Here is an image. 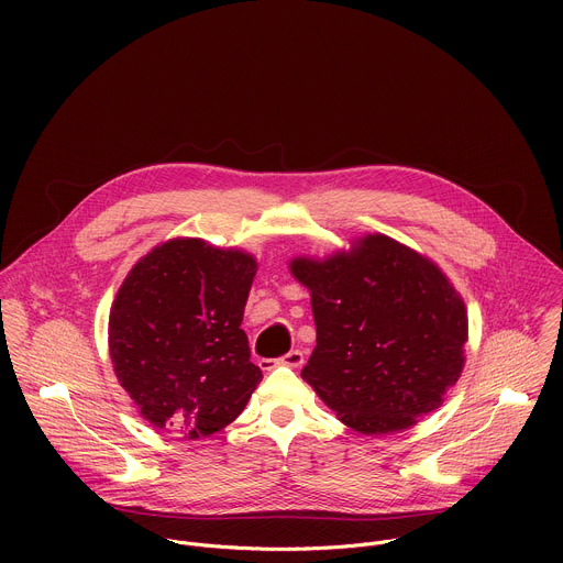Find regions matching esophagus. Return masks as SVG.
Listing matches in <instances>:
<instances>
[{
	"mask_svg": "<svg viewBox=\"0 0 563 563\" xmlns=\"http://www.w3.org/2000/svg\"><path fill=\"white\" fill-rule=\"evenodd\" d=\"M305 363V354L300 350H291L287 352L285 356H280L278 361H269V358H263L261 361V367L263 369H272L274 365H289V367H300Z\"/></svg>",
	"mask_w": 563,
	"mask_h": 563,
	"instance_id": "34e87169",
	"label": "esophagus"
}]
</instances>
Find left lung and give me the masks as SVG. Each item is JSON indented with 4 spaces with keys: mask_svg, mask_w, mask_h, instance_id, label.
<instances>
[{
    "mask_svg": "<svg viewBox=\"0 0 563 563\" xmlns=\"http://www.w3.org/2000/svg\"><path fill=\"white\" fill-rule=\"evenodd\" d=\"M311 294L316 347L300 376L352 430H406L459 380L467 313L445 274L383 233L330 258H294Z\"/></svg>",
    "mask_w": 563,
    "mask_h": 563,
    "instance_id": "8db88e82",
    "label": "left lung"
}]
</instances>
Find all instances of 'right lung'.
Wrapping results in <instances>:
<instances>
[{"mask_svg": "<svg viewBox=\"0 0 563 563\" xmlns=\"http://www.w3.org/2000/svg\"><path fill=\"white\" fill-rule=\"evenodd\" d=\"M256 267L240 250L174 238L129 272L111 307L109 350L151 426L196 441L245 410L263 378L240 330Z\"/></svg>", "mask_w": 563, "mask_h": 563, "instance_id": "right-lung-1", "label": "right lung"}]
</instances>
